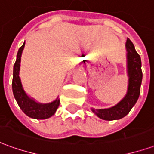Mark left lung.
<instances>
[{
  "mask_svg": "<svg viewBox=\"0 0 154 154\" xmlns=\"http://www.w3.org/2000/svg\"><path fill=\"white\" fill-rule=\"evenodd\" d=\"M125 48L127 51V75L129 77L125 96L119 103L110 108L99 110L91 108L95 115L105 120L119 119L127 116L137 102L140 94V86L143 78L141 58L129 38L126 40Z\"/></svg>",
  "mask_w": 154,
  "mask_h": 154,
  "instance_id": "obj_1",
  "label": "left lung"
}]
</instances>
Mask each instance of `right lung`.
<instances>
[{
    "instance_id": "right-lung-1",
    "label": "right lung",
    "mask_w": 154,
    "mask_h": 154,
    "mask_svg": "<svg viewBox=\"0 0 154 154\" xmlns=\"http://www.w3.org/2000/svg\"><path fill=\"white\" fill-rule=\"evenodd\" d=\"M25 42H24L23 45L19 48L16 56V61L13 69L12 91H13L14 97L17 101L20 108L26 116L36 119H48L55 114L56 110L59 106L60 100L57 97L56 100H54L50 103H39L37 102L34 98L29 97L25 92L20 77V61H21L22 52L25 48Z\"/></svg>"
}]
</instances>
